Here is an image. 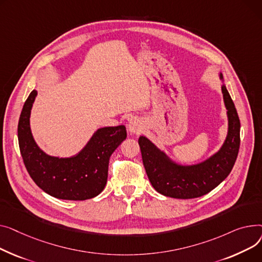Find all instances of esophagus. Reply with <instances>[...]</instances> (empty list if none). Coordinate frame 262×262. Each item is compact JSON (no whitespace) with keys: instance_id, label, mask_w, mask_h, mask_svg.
Returning a JSON list of instances; mask_svg holds the SVG:
<instances>
[{"instance_id":"esophagus-1","label":"esophagus","mask_w":262,"mask_h":262,"mask_svg":"<svg viewBox=\"0 0 262 262\" xmlns=\"http://www.w3.org/2000/svg\"><path fill=\"white\" fill-rule=\"evenodd\" d=\"M144 130V125L141 120L131 119L128 124V131L132 134H138Z\"/></svg>"}]
</instances>
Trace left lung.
<instances>
[{
  "label": "left lung",
  "mask_w": 262,
  "mask_h": 262,
  "mask_svg": "<svg viewBox=\"0 0 262 262\" xmlns=\"http://www.w3.org/2000/svg\"><path fill=\"white\" fill-rule=\"evenodd\" d=\"M220 79L223 76L220 74ZM223 99L227 110L228 132L221 149L208 160L191 166L172 162L147 137L138 140L148 179L158 192L176 199L202 196L224 181L235 165L240 147V120L225 85Z\"/></svg>",
  "instance_id": "1"
}]
</instances>
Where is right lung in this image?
Instances as JSON below:
<instances>
[{
	"label": "right lung",
	"instance_id": "right-lung-1",
	"mask_svg": "<svg viewBox=\"0 0 262 262\" xmlns=\"http://www.w3.org/2000/svg\"><path fill=\"white\" fill-rule=\"evenodd\" d=\"M36 96L34 90L23 105L18 125L19 147L30 178L43 191L57 199L84 201L98 195L106 184L110 157L126 140V127L98 129L75 157L48 156L36 144L29 126Z\"/></svg>",
	"mask_w": 262,
	"mask_h": 262
}]
</instances>
